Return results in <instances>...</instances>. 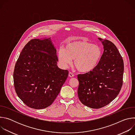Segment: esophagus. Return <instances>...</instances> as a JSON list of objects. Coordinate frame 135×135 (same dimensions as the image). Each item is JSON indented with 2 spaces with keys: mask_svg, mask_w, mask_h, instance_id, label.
<instances>
[{
  "mask_svg": "<svg viewBox=\"0 0 135 135\" xmlns=\"http://www.w3.org/2000/svg\"><path fill=\"white\" fill-rule=\"evenodd\" d=\"M68 75H69V76L70 77V78H73V77L74 76V75L71 72H69Z\"/></svg>",
  "mask_w": 135,
  "mask_h": 135,
  "instance_id": "esophagus-1",
  "label": "esophagus"
}]
</instances>
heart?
<instances>
[{"mask_svg": "<svg viewBox=\"0 0 135 135\" xmlns=\"http://www.w3.org/2000/svg\"><path fill=\"white\" fill-rule=\"evenodd\" d=\"M102 56V50L97 45L85 41L68 43L65 49H60L57 59L61 66L67 68L74 59V65L82 73L93 70L98 65Z\"/></svg>", "mask_w": 135, "mask_h": 135, "instance_id": "heart-1", "label": "heart"}]
</instances>
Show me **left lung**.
I'll list each match as a JSON object with an SVG mask.
<instances>
[{
    "label": "left lung",
    "mask_w": 135,
    "mask_h": 135,
    "mask_svg": "<svg viewBox=\"0 0 135 135\" xmlns=\"http://www.w3.org/2000/svg\"><path fill=\"white\" fill-rule=\"evenodd\" d=\"M104 46L101 59L93 70L78 75L80 100L92 108L103 107L119 93L123 83L124 64L118 49L112 42L98 38Z\"/></svg>",
    "instance_id": "8db88e82"
}]
</instances>
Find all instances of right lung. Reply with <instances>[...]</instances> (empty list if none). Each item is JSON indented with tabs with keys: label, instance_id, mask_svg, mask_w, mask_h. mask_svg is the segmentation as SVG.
I'll list each match as a JSON object with an SVG mask.
<instances>
[{
	"label": "right lung",
	"instance_id": "1",
	"mask_svg": "<svg viewBox=\"0 0 135 135\" xmlns=\"http://www.w3.org/2000/svg\"><path fill=\"white\" fill-rule=\"evenodd\" d=\"M57 61L51 37L32 39L23 47L13 80L17 95L27 106L40 109L53 103L68 75V70L57 67Z\"/></svg>",
	"mask_w": 135,
	"mask_h": 135
}]
</instances>
